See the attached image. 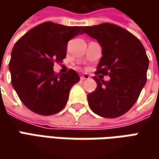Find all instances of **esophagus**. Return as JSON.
<instances>
[{
	"mask_svg": "<svg viewBox=\"0 0 159 159\" xmlns=\"http://www.w3.org/2000/svg\"><path fill=\"white\" fill-rule=\"evenodd\" d=\"M89 75H88V74H84V75H82V76H80V80H89Z\"/></svg>",
	"mask_w": 159,
	"mask_h": 159,
	"instance_id": "1",
	"label": "esophagus"
}]
</instances>
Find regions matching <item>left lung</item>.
Wrapping results in <instances>:
<instances>
[{"label":"left lung","instance_id":"1","mask_svg":"<svg viewBox=\"0 0 159 159\" xmlns=\"http://www.w3.org/2000/svg\"><path fill=\"white\" fill-rule=\"evenodd\" d=\"M83 34L102 48L96 72L111 78L104 81L94 77L97 88L88 95L89 107L101 117L118 118L136 102L146 83L149 59L145 48L134 34L114 24L85 26Z\"/></svg>","mask_w":159,"mask_h":159}]
</instances>
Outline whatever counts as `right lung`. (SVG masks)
I'll use <instances>...</instances> for the list:
<instances>
[{
  "label": "right lung",
  "instance_id": "obj_1",
  "mask_svg": "<svg viewBox=\"0 0 159 159\" xmlns=\"http://www.w3.org/2000/svg\"><path fill=\"white\" fill-rule=\"evenodd\" d=\"M82 28L45 22L28 31L13 47L9 64L11 83L32 111L48 116L65 106L80 76L73 70L56 75L53 67L65 58L68 41L82 34Z\"/></svg>",
  "mask_w": 159,
  "mask_h": 159
}]
</instances>
